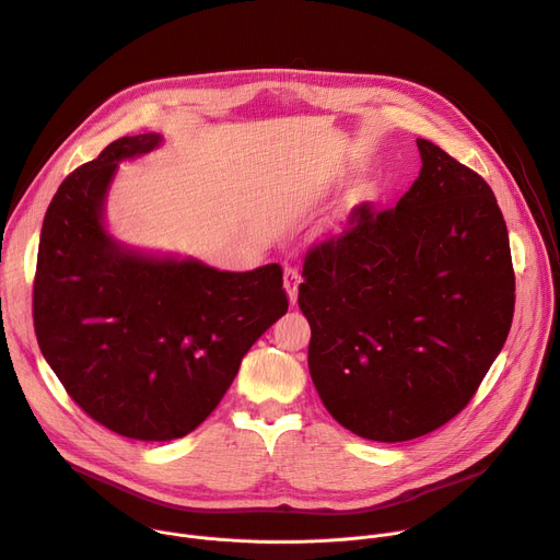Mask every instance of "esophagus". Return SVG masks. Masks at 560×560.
Instances as JSON below:
<instances>
[{
    "instance_id": "34e87169",
    "label": "esophagus",
    "mask_w": 560,
    "mask_h": 560,
    "mask_svg": "<svg viewBox=\"0 0 560 560\" xmlns=\"http://www.w3.org/2000/svg\"><path fill=\"white\" fill-rule=\"evenodd\" d=\"M300 283H302L300 270H296V268H285L283 270V288H285L290 306L296 304V288H300Z\"/></svg>"
}]
</instances>
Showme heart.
Wrapping results in <instances>:
<instances>
[{
    "instance_id": "heart-1",
    "label": "heart",
    "mask_w": 560,
    "mask_h": 560,
    "mask_svg": "<svg viewBox=\"0 0 560 560\" xmlns=\"http://www.w3.org/2000/svg\"><path fill=\"white\" fill-rule=\"evenodd\" d=\"M374 200H376V186L374 184H358V186H353V189L345 196V200H342V205L338 209V215H335L332 228L335 230L345 228L347 222L351 220V215H355L360 209L369 207Z\"/></svg>"
}]
</instances>
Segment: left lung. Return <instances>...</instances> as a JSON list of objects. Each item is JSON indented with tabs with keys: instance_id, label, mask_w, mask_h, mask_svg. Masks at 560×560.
Segmentation results:
<instances>
[{
	"instance_id": "1",
	"label": "left lung",
	"mask_w": 560,
	"mask_h": 560,
	"mask_svg": "<svg viewBox=\"0 0 560 560\" xmlns=\"http://www.w3.org/2000/svg\"><path fill=\"white\" fill-rule=\"evenodd\" d=\"M392 211L313 247L300 283L328 415L369 441L423 436L468 405L513 319L509 234L491 186L428 139Z\"/></svg>"
}]
</instances>
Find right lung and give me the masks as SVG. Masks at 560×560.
Instances as JSON below:
<instances>
[{"instance_id":"right-lung-1","label":"right lung","mask_w":560,"mask_h":560,"mask_svg":"<svg viewBox=\"0 0 560 560\" xmlns=\"http://www.w3.org/2000/svg\"><path fill=\"white\" fill-rule=\"evenodd\" d=\"M164 143L121 137L56 191L33 283L37 345L81 409L128 439L194 432L243 355L288 311L277 264L215 270L200 258L124 245L105 205L121 162Z\"/></svg>"}]
</instances>
